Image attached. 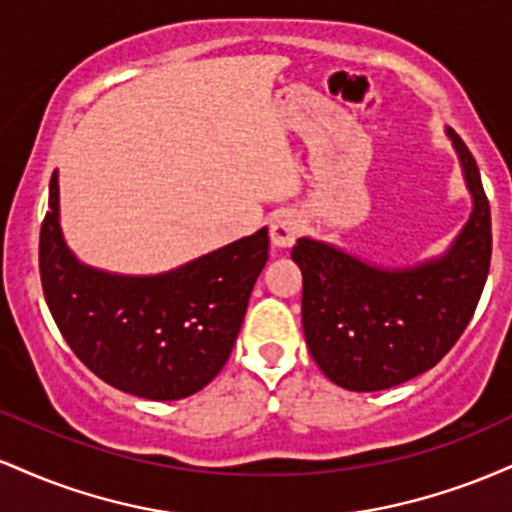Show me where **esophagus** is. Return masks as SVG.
<instances>
[{
  "mask_svg": "<svg viewBox=\"0 0 512 512\" xmlns=\"http://www.w3.org/2000/svg\"><path fill=\"white\" fill-rule=\"evenodd\" d=\"M303 233V219L298 211L284 209L274 214L272 223H269V238L276 248H291L296 238Z\"/></svg>",
  "mask_w": 512,
  "mask_h": 512,
  "instance_id": "1",
  "label": "esophagus"
}]
</instances>
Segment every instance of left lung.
<instances>
[{
	"label": "left lung",
	"instance_id": "left-lung-1",
	"mask_svg": "<svg viewBox=\"0 0 512 512\" xmlns=\"http://www.w3.org/2000/svg\"><path fill=\"white\" fill-rule=\"evenodd\" d=\"M474 209L438 260L383 269L301 238L291 260L303 274V332L334 385L354 392L395 387L433 368L472 320L491 264V209L467 144L448 129Z\"/></svg>",
	"mask_w": 512,
	"mask_h": 512
}]
</instances>
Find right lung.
I'll list each match as a JSON object with an SVG mask.
<instances>
[{
	"mask_svg": "<svg viewBox=\"0 0 512 512\" xmlns=\"http://www.w3.org/2000/svg\"><path fill=\"white\" fill-rule=\"evenodd\" d=\"M40 226V281L64 342L117 390L190 397L226 366L252 286L269 257L267 228L156 276L81 264L62 238L57 170Z\"/></svg>",
	"mask_w": 512,
	"mask_h": 512,
	"instance_id": "1",
	"label": "right lung"
}]
</instances>
